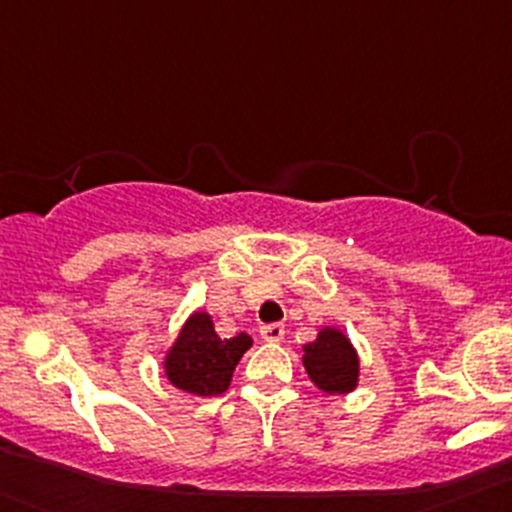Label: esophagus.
<instances>
[{"label": "esophagus", "mask_w": 512, "mask_h": 512, "mask_svg": "<svg viewBox=\"0 0 512 512\" xmlns=\"http://www.w3.org/2000/svg\"><path fill=\"white\" fill-rule=\"evenodd\" d=\"M260 337L265 339V342H280V339L285 337V327H282V324H262Z\"/></svg>", "instance_id": "34e87169"}]
</instances>
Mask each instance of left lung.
Instances as JSON below:
<instances>
[{"label": "left lung", "instance_id": "8db88e82", "mask_svg": "<svg viewBox=\"0 0 512 512\" xmlns=\"http://www.w3.org/2000/svg\"><path fill=\"white\" fill-rule=\"evenodd\" d=\"M304 369L327 394H347L359 379V359L339 329H322L312 344H304Z\"/></svg>", "mask_w": 512, "mask_h": 512}]
</instances>
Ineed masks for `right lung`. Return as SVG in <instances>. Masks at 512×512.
<instances>
[{
	"label": "right lung",
	"mask_w": 512,
	"mask_h": 512,
	"mask_svg": "<svg viewBox=\"0 0 512 512\" xmlns=\"http://www.w3.org/2000/svg\"><path fill=\"white\" fill-rule=\"evenodd\" d=\"M250 347L252 339L245 332L220 339L210 314L195 312L165 359V374L170 384L188 394L218 396L230 386L237 361Z\"/></svg>",
	"instance_id": "1"
}]
</instances>
